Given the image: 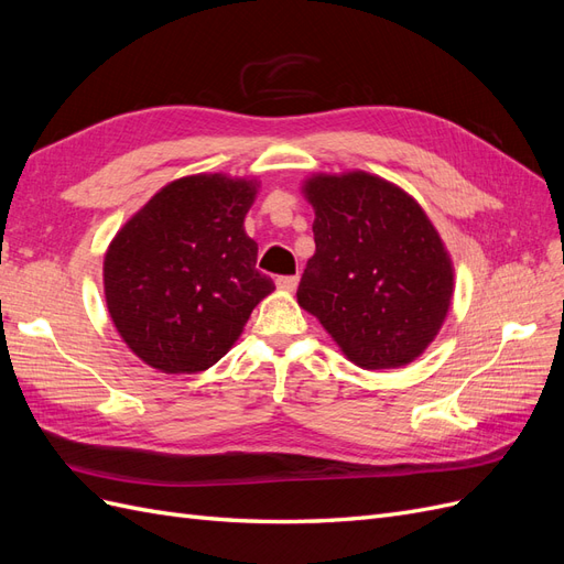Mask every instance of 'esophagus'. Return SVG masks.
<instances>
[{"label": "esophagus", "instance_id": "esophagus-1", "mask_svg": "<svg viewBox=\"0 0 564 564\" xmlns=\"http://www.w3.org/2000/svg\"><path fill=\"white\" fill-rule=\"evenodd\" d=\"M278 289H282V292H294V289L299 286V275H284V278H278L275 280Z\"/></svg>", "mask_w": 564, "mask_h": 564}]
</instances>
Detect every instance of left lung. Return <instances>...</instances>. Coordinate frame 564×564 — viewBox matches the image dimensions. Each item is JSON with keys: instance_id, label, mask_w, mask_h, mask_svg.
I'll return each instance as SVG.
<instances>
[{"instance_id": "8db88e82", "label": "left lung", "mask_w": 564, "mask_h": 564, "mask_svg": "<svg viewBox=\"0 0 564 564\" xmlns=\"http://www.w3.org/2000/svg\"><path fill=\"white\" fill-rule=\"evenodd\" d=\"M313 204L315 253L299 305L319 319L362 369L414 362L445 324L454 263L421 204L369 172L313 174L301 183Z\"/></svg>"}]
</instances>
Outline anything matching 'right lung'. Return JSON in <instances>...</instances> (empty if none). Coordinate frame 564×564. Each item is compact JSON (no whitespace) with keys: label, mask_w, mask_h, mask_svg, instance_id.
Returning <instances> with one entry per match:
<instances>
[{"label":"right lung","mask_w":564,"mask_h":564,"mask_svg":"<svg viewBox=\"0 0 564 564\" xmlns=\"http://www.w3.org/2000/svg\"><path fill=\"white\" fill-rule=\"evenodd\" d=\"M261 181L183 176L117 230L104 259L110 319L129 350L162 373L214 367L275 284L256 270L245 216Z\"/></svg>","instance_id":"right-lung-1"}]
</instances>
